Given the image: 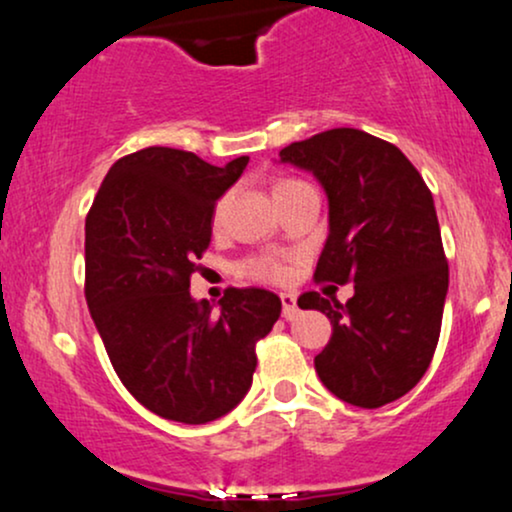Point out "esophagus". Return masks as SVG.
<instances>
[{
  "mask_svg": "<svg viewBox=\"0 0 512 512\" xmlns=\"http://www.w3.org/2000/svg\"><path fill=\"white\" fill-rule=\"evenodd\" d=\"M281 305H284V313L286 320H293L298 315V303H296V293H281Z\"/></svg>",
  "mask_w": 512,
  "mask_h": 512,
  "instance_id": "esophagus-1",
  "label": "esophagus"
}]
</instances>
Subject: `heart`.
<instances>
[{"label": "heart", "instance_id": "heart-1", "mask_svg": "<svg viewBox=\"0 0 512 512\" xmlns=\"http://www.w3.org/2000/svg\"><path fill=\"white\" fill-rule=\"evenodd\" d=\"M245 272L255 279H264V281H281L286 276L284 264L269 260V257H262V260H252L245 264Z\"/></svg>", "mask_w": 512, "mask_h": 512}]
</instances>
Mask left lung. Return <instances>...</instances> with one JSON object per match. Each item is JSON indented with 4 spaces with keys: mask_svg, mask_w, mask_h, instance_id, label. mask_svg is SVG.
Returning a JSON list of instances; mask_svg holds the SVG:
<instances>
[{
    "mask_svg": "<svg viewBox=\"0 0 512 512\" xmlns=\"http://www.w3.org/2000/svg\"><path fill=\"white\" fill-rule=\"evenodd\" d=\"M279 163L313 173L327 195L330 236L315 279L354 284L346 303L315 291L298 298V308L332 322L317 375L354 407L395 402L424 378L448 296L431 190L395 144L351 127L286 146Z\"/></svg>",
    "mask_w": 512,
    "mask_h": 512,
    "instance_id": "left-lung-1",
    "label": "left lung"
}]
</instances>
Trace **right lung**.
I'll use <instances>...</instances> for the list:
<instances>
[{
  "instance_id": "right-lung-1",
  "label": "right lung",
  "mask_w": 512,
  "mask_h": 512,
  "mask_svg": "<svg viewBox=\"0 0 512 512\" xmlns=\"http://www.w3.org/2000/svg\"><path fill=\"white\" fill-rule=\"evenodd\" d=\"M248 161L219 168L149 146L113 163L86 216L88 310L122 385L168 421L209 424L236 409L255 344L281 315L264 289H228L219 310L190 296L216 202Z\"/></svg>"
}]
</instances>
